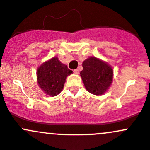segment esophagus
<instances>
[{
    "label": "esophagus",
    "mask_w": 150,
    "mask_h": 150,
    "mask_svg": "<svg viewBox=\"0 0 150 150\" xmlns=\"http://www.w3.org/2000/svg\"><path fill=\"white\" fill-rule=\"evenodd\" d=\"M74 73L75 74H79V71L78 69H75V70H74Z\"/></svg>",
    "instance_id": "esophagus-1"
}]
</instances>
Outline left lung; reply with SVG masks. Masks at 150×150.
<instances>
[{
  "label": "left lung",
  "mask_w": 150,
  "mask_h": 150,
  "mask_svg": "<svg viewBox=\"0 0 150 150\" xmlns=\"http://www.w3.org/2000/svg\"><path fill=\"white\" fill-rule=\"evenodd\" d=\"M80 72L85 88L94 95H102L109 89L113 81L114 71L107 62L90 56L82 64Z\"/></svg>",
  "instance_id": "left-lung-1"
}]
</instances>
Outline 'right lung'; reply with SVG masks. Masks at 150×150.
Segmentation results:
<instances>
[{"label":"right lung","instance_id":"obj_1","mask_svg":"<svg viewBox=\"0 0 150 150\" xmlns=\"http://www.w3.org/2000/svg\"><path fill=\"white\" fill-rule=\"evenodd\" d=\"M73 73L67 65L62 64L58 57L43 62L37 69V82L46 95L55 96L64 88L67 77Z\"/></svg>","mask_w":150,"mask_h":150}]
</instances>
